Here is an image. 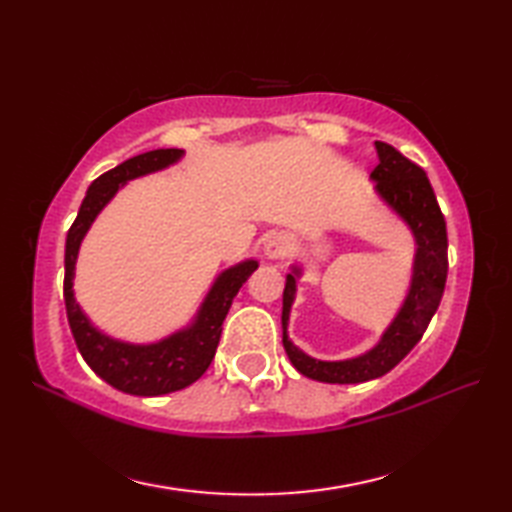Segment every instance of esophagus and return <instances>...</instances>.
<instances>
[{
    "mask_svg": "<svg viewBox=\"0 0 512 512\" xmlns=\"http://www.w3.org/2000/svg\"><path fill=\"white\" fill-rule=\"evenodd\" d=\"M288 239L281 235V233H275V235H270V237H266V242H264V257L266 259H281V257H286L288 255Z\"/></svg>",
    "mask_w": 512,
    "mask_h": 512,
    "instance_id": "1",
    "label": "esophagus"
}]
</instances>
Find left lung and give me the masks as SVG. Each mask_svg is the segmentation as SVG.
<instances>
[{"label":"left lung","mask_w":512,"mask_h":512,"mask_svg":"<svg viewBox=\"0 0 512 512\" xmlns=\"http://www.w3.org/2000/svg\"><path fill=\"white\" fill-rule=\"evenodd\" d=\"M374 147L378 165L369 176L374 182V193L400 222H405L413 242H416L409 290L396 317L391 319L374 347L358 356L343 358V361H321V358L299 350L288 336L297 279L303 275L299 266H290L284 288V308H281V328H284L281 341H284V350L292 367L319 383L356 385L385 376L422 339L431 317L440 306L444 284H447V222H444L427 173L387 143H374Z\"/></svg>","instance_id":"1"}]
</instances>
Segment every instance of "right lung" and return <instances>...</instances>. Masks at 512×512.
I'll return each mask as SVG.
<instances>
[{"mask_svg":"<svg viewBox=\"0 0 512 512\" xmlns=\"http://www.w3.org/2000/svg\"><path fill=\"white\" fill-rule=\"evenodd\" d=\"M184 158L182 149H154L129 158L96 178L81 202L79 215L65 239L63 301L68 323L83 361L107 385L132 396H162L195 383L209 369L222 323L244 281L257 270V259L224 268L206 292L198 312L184 328L151 343H129L101 332L74 299V268L83 237L94 220L127 182L169 169Z\"/></svg>","mask_w":512,"mask_h":512,"instance_id":"right-lung-1","label":"right lung"}]
</instances>
